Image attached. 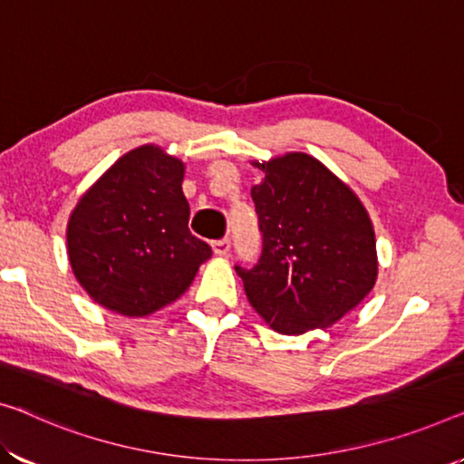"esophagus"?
Returning <instances> with one entry per match:
<instances>
[{"instance_id":"esophagus-1","label":"esophagus","mask_w":464,"mask_h":464,"mask_svg":"<svg viewBox=\"0 0 464 464\" xmlns=\"http://www.w3.org/2000/svg\"><path fill=\"white\" fill-rule=\"evenodd\" d=\"M211 248H213V253H216V255L224 256V255L230 253V240H227V238L213 240V242H211Z\"/></svg>"}]
</instances>
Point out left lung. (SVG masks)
Here are the masks:
<instances>
[{"label":"left lung","mask_w":464,"mask_h":464,"mask_svg":"<svg viewBox=\"0 0 464 464\" xmlns=\"http://www.w3.org/2000/svg\"><path fill=\"white\" fill-rule=\"evenodd\" d=\"M256 166L266 174L251 190L263 251L251 269L237 266L248 303L288 336L330 327L375 284L372 219L359 197L311 155Z\"/></svg>","instance_id":"8db88e82"}]
</instances>
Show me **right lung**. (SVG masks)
I'll use <instances>...</instances> for the list:
<instances>
[{
	"label": "right lung",
	"instance_id": "add662e5",
	"mask_svg": "<svg viewBox=\"0 0 464 464\" xmlns=\"http://www.w3.org/2000/svg\"><path fill=\"white\" fill-rule=\"evenodd\" d=\"M184 166L160 147L120 158L68 222V256L92 301L142 317L182 295L211 246L188 230Z\"/></svg>",
	"mask_w": 464,
	"mask_h": 464
}]
</instances>
